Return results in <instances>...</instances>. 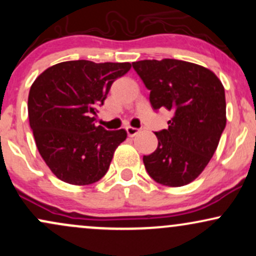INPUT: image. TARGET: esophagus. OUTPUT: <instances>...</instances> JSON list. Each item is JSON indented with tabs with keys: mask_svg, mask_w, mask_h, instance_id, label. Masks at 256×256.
I'll list each match as a JSON object with an SVG mask.
<instances>
[{
	"mask_svg": "<svg viewBox=\"0 0 256 256\" xmlns=\"http://www.w3.org/2000/svg\"><path fill=\"white\" fill-rule=\"evenodd\" d=\"M126 132H128V136L134 137V136H136V134H140V128H132V126H128V128H126Z\"/></svg>",
	"mask_w": 256,
	"mask_h": 256,
	"instance_id": "34e87169",
	"label": "esophagus"
}]
</instances>
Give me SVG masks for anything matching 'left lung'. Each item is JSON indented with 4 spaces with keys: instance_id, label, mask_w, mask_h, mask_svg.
<instances>
[{
    "instance_id": "left-lung-1",
    "label": "left lung",
    "mask_w": 256,
    "mask_h": 256,
    "mask_svg": "<svg viewBox=\"0 0 256 256\" xmlns=\"http://www.w3.org/2000/svg\"><path fill=\"white\" fill-rule=\"evenodd\" d=\"M132 67L150 90L152 107L173 113L168 128L155 132L156 150L143 156L146 172L166 186L192 183L212 158L225 128L222 82L208 68L174 58L136 61Z\"/></svg>"
}]
</instances>
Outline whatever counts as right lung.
Segmentation results:
<instances>
[{
  "label": "right lung",
  "mask_w": 256,
  "mask_h": 256,
  "mask_svg": "<svg viewBox=\"0 0 256 256\" xmlns=\"http://www.w3.org/2000/svg\"><path fill=\"white\" fill-rule=\"evenodd\" d=\"M128 62L64 61L38 76L28 94L30 128L40 156L58 179L73 185L96 183L107 173L124 128L95 125L116 79Z\"/></svg>",
  "instance_id": "obj_1"
}]
</instances>
